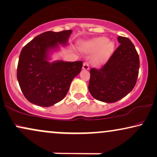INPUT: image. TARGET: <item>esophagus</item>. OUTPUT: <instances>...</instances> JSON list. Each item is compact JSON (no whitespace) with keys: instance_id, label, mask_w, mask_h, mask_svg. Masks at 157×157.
I'll return each mask as SVG.
<instances>
[{"instance_id":"obj_1","label":"esophagus","mask_w":157,"mask_h":157,"mask_svg":"<svg viewBox=\"0 0 157 157\" xmlns=\"http://www.w3.org/2000/svg\"><path fill=\"white\" fill-rule=\"evenodd\" d=\"M82 69H84V70H88L89 69V65L87 62H85L84 64L82 65Z\"/></svg>"}]
</instances>
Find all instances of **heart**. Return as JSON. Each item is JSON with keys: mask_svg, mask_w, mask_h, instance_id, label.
<instances>
[{"mask_svg": "<svg viewBox=\"0 0 157 157\" xmlns=\"http://www.w3.org/2000/svg\"><path fill=\"white\" fill-rule=\"evenodd\" d=\"M114 42L107 40L105 37H98L90 40L85 41L80 44V49L89 53H95L92 58V64L100 66L109 59L114 51Z\"/></svg>", "mask_w": 157, "mask_h": 157, "instance_id": "1", "label": "heart"}]
</instances>
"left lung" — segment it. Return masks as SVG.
I'll use <instances>...</instances> for the list:
<instances>
[{"label":"left lung","instance_id":"left-lung-1","mask_svg":"<svg viewBox=\"0 0 157 157\" xmlns=\"http://www.w3.org/2000/svg\"><path fill=\"white\" fill-rule=\"evenodd\" d=\"M120 46L101 68L90 69L88 90L93 98L114 103L131 92L136 84L139 56L130 39L119 36Z\"/></svg>","mask_w":157,"mask_h":157}]
</instances>
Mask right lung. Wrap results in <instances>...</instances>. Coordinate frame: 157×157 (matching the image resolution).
<instances>
[{
	"label": "right lung",
	"instance_id": "add662e5",
	"mask_svg": "<svg viewBox=\"0 0 157 157\" xmlns=\"http://www.w3.org/2000/svg\"><path fill=\"white\" fill-rule=\"evenodd\" d=\"M72 31H48L27 43L19 55L17 80L24 96L32 104L48 107L61 101L82 61H51L52 55L68 45Z\"/></svg>",
	"mask_w": 157,
	"mask_h": 157
}]
</instances>
